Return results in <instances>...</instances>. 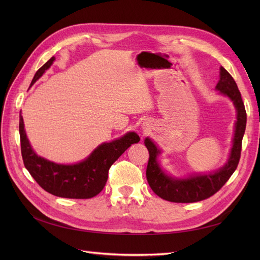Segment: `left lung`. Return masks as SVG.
<instances>
[{
  "mask_svg": "<svg viewBox=\"0 0 260 260\" xmlns=\"http://www.w3.org/2000/svg\"><path fill=\"white\" fill-rule=\"evenodd\" d=\"M216 90L228 96L237 109V121L234 127L232 147L224 166L209 174L191 175L176 178L168 175L158 161L161 151L153 141L146 138L144 144L148 149L149 159L146 168V179L155 194L162 200L174 203H194L206 200L221 188L238 167L241 157L242 139L246 128V112L241 93L232 76L223 67H220V79Z\"/></svg>",
  "mask_w": 260,
  "mask_h": 260,
  "instance_id": "8db88e82",
  "label": "left lung"
}]
</instances>
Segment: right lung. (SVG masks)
I'll use <instances>...</instances> for the list:
<instances>
[{
    "label": "right lung",
    "mask_w": 260,
    "mask_h": 260,
    "mask_svg": "<svg viewBox=\"0 0 260 260\" xmlns=\"http://www.w3.org/2000/svg\"><path fill=\"white\" fill-rule=\"evenodd\" d=\"M55 57H51L36 73L30 86L48 70ZM19 135L22 160L38 184L43 190L58 198L91 199L103 190L112 165L131 144L138 143L140 137L136 132H127L112 142L99 145L85 159L73 164H56L38 156L31 147L25 131V124L19 113Z\"/></svg>",
    "instance_id": "add662e5"
}]
</instances>
